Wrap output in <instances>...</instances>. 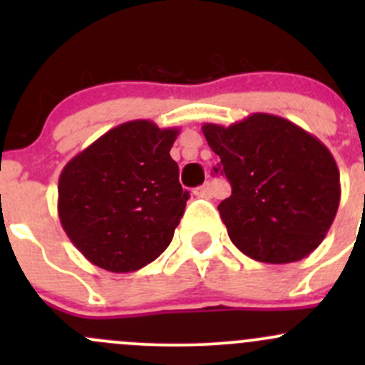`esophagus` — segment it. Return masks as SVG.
I'll list each match as a JSON object with an SVG mask.
<instances>
[{"label": "esophagus", "instance_id": "1", "mask_svg": "<svg viewBox=\"0 0 365 365\" xmlns=\"http://www.w3.org/2000/svg\"><path fill=\"white\" fill-rule=\"evenodd\" d=\"M212 192H213V189H212V183L210 182L203 183V185L197 187L196 189V196H201V197H210L212 196Z\"/></svg>", "mask_w": 365, "mask_h": 365}]
</instances>
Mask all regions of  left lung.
Instances as JSON below:
<instances>
[{
  "label": "left lung",
  "instance_id": "left-lung-1",
  "mask_svg": "<svg viewBox=\"0 0 365 365\" xmlns=\"http://www.w3.org/2000/svg\"><path fill=\"white\" fill-rule=\"evenodd\" d=\"M220 157L231 196L219 205L231 242L263 263L307 257L339 208V169L314 135L275 114L254 113L230 127H201Z\"/></svg>",
  "mask_w": 365,
  "mask_h": 365
}]
</instances>
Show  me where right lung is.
<instances>
[{
	"label": "right lung",
	"instance_id": "right-lung-1",
	"mask_svg": "<svg viewBox=\"0 0 365 365\" xmlns=\"http://www.w3.org/2000/svg\"><path fill=\"white\" fill-rule=\"evenodd\" d=\"M178 128L134 120L106 132L63 168L58 215L90 263L127 274L171 244L189 192L169 150Z\"/></svg>",
	"mask_w": 365,
	"mask_h": 365
}]
</instances>
